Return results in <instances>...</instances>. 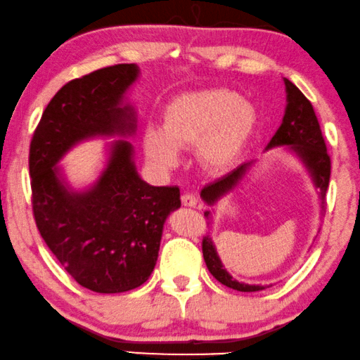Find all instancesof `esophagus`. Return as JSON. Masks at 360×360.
<instances>
[{"label":"esophagus","mask_w":360,"mask_h":360,"mask_svg":"<svg viewBox=\"0 0 360 360\" xmlns=\"http://www.w3.org/2000/svg\"><path fill=\"white\" fill-rule=\"evenodd\" d=\"M181 202H182V205H184V207H197L195 195L189 194V192H184V194L181 195Z\"/></svg>","instance_id":"esophagus-1"}]
</instances>
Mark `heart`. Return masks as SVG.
Segmentation results:
<instances>
[{
    "label": "heart",
    "mask_w": 360,
    "mask_h": 360,
    "mask_svg": "<svg viewBox=\"0 0 360 360\" xmlns=\"http://www.w3.org/2000/svg\"><path fill=\"white\" fill-rule=\"evenodd\" d=\"M257 125V110L235 91L212 88L181 94L163 110L161 130L148 127L143 151L160 169L179 165L181 151L195 146V160L207 171L230 169L246 150Z\"/></svg>",
    "instance_id": "b5f03b06"
}]
</instances>
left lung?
I'll list each match as a JSON object with an SVG mask.
<instances>
[{"label": "left lung", "mask_w": 360, "mask_h": 360, "mask_svg": "<svg viewBox=\"0 0 360 360\" xmlns=\"http://www.w3.org/2000/svg\"><path fill=\"white\" fill-rule=\"evenodd\" d=\"M285 83V93H287V105H285V114H283L281 127L272 136L269 143H267L266 150L279 148V146H285V150L292 151L298 160L302 161V165L305 166V169L310 174L313 181V186L320 194L321 200V209L325 207L326 199V191L330 186V174H331V160L330 155L326 151V143L323 139L320 124H318L316 114L313 110V105L308 101L300 89L297 88L292 81L283 78ZM256 161H248L238 166L236 169H233L224 178L217 179L210 184H207L204 189L200 191L202 200L207 205L214 207L221 197L233 192L238 186L241 184L243 179L246 178V174L250 173ZM207 220L212 221V212H204ZM209 221V224H210ZM202 252H204V259L207 264V269L210 271V274L215 277L217 281L224 285L233 288V290L240 292H259L271 285H256V283H245L236 279H233L230 272L225 269V266L221 264L219 252L212 241V238L207 235L202 240Z\"/></svg>", "instance_id": "8db88e82"}]
</instances>
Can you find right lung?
<instances>
[{
	"instance_id": "obj_1",
	"label": "right lung",
	"mask_w": 360,
	"mask_h": 360,
	"mask_svg": "<svg viewBox=\"0 0 360 360\" xmlns=\"http://www.w3.org/2000/svg\"><path fill=\"white\" fill-rule=\"evenodd\" d=\"M139 75L135 63H122L70 81L45 108L30 141L40 236L79 285L98 293L127 292L148 281L165 221L181 207L179 187L140 178L129 140L109 145L104 169L83 191L73 189L58 166L81 141L135 134V108L125 94Z\"/></svg>"
}]
</instances>
